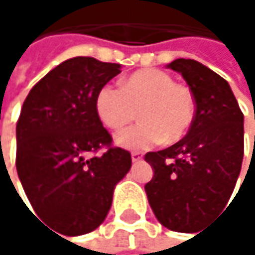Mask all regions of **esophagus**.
<instances>
[{
  "mask_svg": "<svg viewBox=\"0 0 255 255\" xmlns=\"http://www.w3.org/2000/svg\"><path fill=\"white\" fill-rule=\"evenodd\" d=\"M141 158H143V156H141V153H138V152H132V153H131V161H132L134 164H135V162H140Z\"/></svg>",
  "mask_w": 255,
  "mask_h": 255,
  "instance_id": "obj_1",
  "label": "esophagus"
}]
</instances>
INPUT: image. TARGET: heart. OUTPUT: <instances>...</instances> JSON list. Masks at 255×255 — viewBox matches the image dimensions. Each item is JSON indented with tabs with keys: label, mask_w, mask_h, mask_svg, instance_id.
<instances>
[{
	"label": "heart",
	"mask_w": 255,
	"mask_h": 255,
	"mask_svg": "<svg viewBox=\"0 0 255 255\" xmlns=\"http://www.w3.org/2000/svg\"><path fill=\"white\" fill-rule=\"evenodd\" d=\"M141 123L117 135V144L128 150H146L167 137L181 138L195 118V99L159 69H143L121 81V88L105 85L96 97V112L105 127L118 131L137 118Z\"/></svg>",
	"instance_id": "1"
}]
</instances>
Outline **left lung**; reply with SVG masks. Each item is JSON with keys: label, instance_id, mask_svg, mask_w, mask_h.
<instances>
[{"label": "left lung", "instance_id": "8db88e82", "mask_svg": "<svg viewBox=\"0 0 255 255\" xmlns=\"http://www.w3.org/2000/svg\"><path fill=\"white\" fill-rule=\"evenodd\" d=\"M167 68L178 72L195 99V118L176 144L146 153L153 177L144 186L158 222L174 232H195L223 210L244 158V115L226 79L192 59Z\"/></svg>", "mask_w": 255, "mask_h": 255}]
</instances>
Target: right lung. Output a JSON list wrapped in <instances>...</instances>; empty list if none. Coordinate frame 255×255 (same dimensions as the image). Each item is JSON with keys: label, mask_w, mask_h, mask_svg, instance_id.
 <instances>
[{"label": "right lung", "mask_w": 255, "mask_h": 255, "mask_svg": "<svg viewBox=\"0 0 255 255\" xmlns=\"http://www.w3.org/2000/svg\"><path fill=\"white\" fill-rule=\"evenodd\" d=\"M120 72L118 63L72 57L42 78L22 106L17 174L35 217L62 235L97 229L111 210L115 186L131 168L129 152L111 146L112 137L96 112L97 93ZM102 145L108 150L94 155Z\"/></svg>", "instance_id": "add662e5"}]
</instances>
